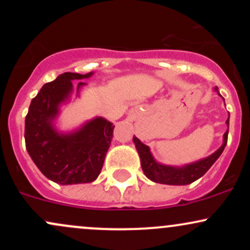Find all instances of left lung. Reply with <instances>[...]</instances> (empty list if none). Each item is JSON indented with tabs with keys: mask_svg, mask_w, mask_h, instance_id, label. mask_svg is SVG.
<instances>
[{
	"mask_svg": "<svg viewBox=\"0 0 250 250\" xmlns=\"http://www.w3.org/2000/svg\"><path fill=\"white\" fill-rule=\"evenodd\" d=\"M214 90L221 96L219 88L215 87ZM226 123L227 127L229 128V117ZM227 140H228V129L223 135L222 146L215 153L205 157V159L199 160V161L188 163V165L182 166V167H176V166H167L157 162L154 159L153 154H151L150 148L140 141L136 136L133 137L134 145L136 147L137 153H139L140 160H141L142 170L146 176L153 182L169 186H186L189 185V183H193L194 181L199 180L201 176H203L209 170V168L214 165L215 161L219 159L220 155L222 154L223 149L227 145Z\"/></svg>",
	"mask_w": 250,
	"mask_h": 250,
	"instance_id": "left-lung-1",
	"label": "left lung"
}]
</instances>
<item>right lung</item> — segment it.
Returning <instances> with one entry per match:
<instances>
[{
	"label": "right lung",
	"mask_w": 250,
	"mask_h": 250,
	"mask_svg": "<svg viewBox=\"0 0 250 250\" xmlns=\"http://www.w3.org/2000/svg\"><path fill=\"white\" fill-rule=\"evenodd\" d=\"M91 73H64L45 83L31 100L25 116V148L36 167L47 179L60 185H79L95 181L101 173L115 125L95 117L73 131L55 127L61 105L70 100L74 80L89 79ZM79 82L76 93L84 87Z\"/></svg>",
	"instance_id": "obj_1"
}]
</instances>
